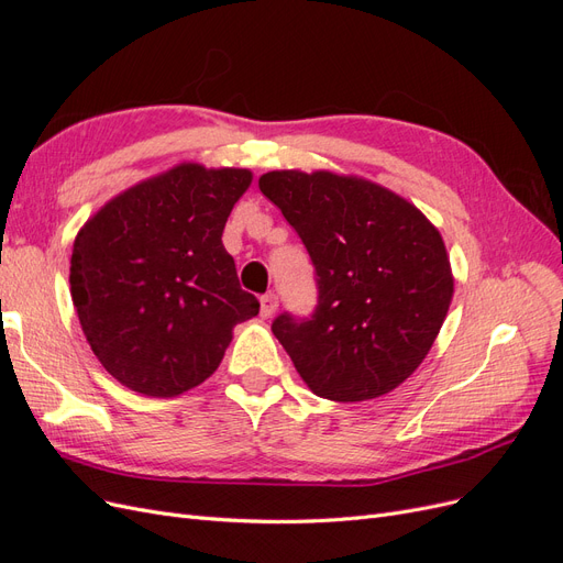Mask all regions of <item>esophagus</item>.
<instances>
[{"instance_id":"obj_1","label":"esophagus","mask_w":563,"mask_h":563,"mask_svg":"<svg viewBox=\"0 0 563 563\" xmlns=\"http://www.w3.org/2000/svg\"><path fill=\"white\" fill-rule=\"evenodd\" d=\"M277 308H279V300H277L275 294H265V296L261 298V317L269 319L272 314L277 312Z\"/></svg>"}]
</instances>
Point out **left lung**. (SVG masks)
<instances>
[{"instance_id": "8db88e82", "label": "left lung", "mask_w": 563, "mask_h": 563, "mask_svg": "<svg viewBox=\"0 0 563 563\" xmlns=\"http://www.w3.org/2000/svg\"><path fill=\"white\" fill-rule=\"evenodd\" d=\"M261 192L308 249L312 317L279 314L272 333L314 395L366 401L428 356L453 298L444 240L411 201L331 172H269Z\"/></svg>"}]
</instances>
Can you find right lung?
Here are the masks:
<instances>
[{"label": "right lung", "mask_w": 563, "mask_h": 563, "mask_svg": "<svg viewBox=\"0 0 563 563\" xmlns=\"http://www.w3.org/2000/svg\"><path fill=\"white\" fill-rule=\"evenodd\" d=\"M249 168L178 164L110 199L75 240L70 294L98 362L145 397H176L258 314L223 246Z\"/></svg>", "instance_id": "1"}]
</instances>
